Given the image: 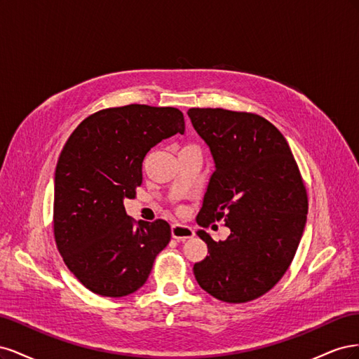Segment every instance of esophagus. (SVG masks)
I'll return each mask as SVG.
<instances>
[{"instance_id": "esophagus-1", "label": "esophagus", "mask_w": 359, "mask_h": 359, "mask_svg": "<svg viewBox=\"0 0 359 359\" xmlns=\"http://www.w3.org/2000/svg\"><path fill=\"white\" fill-rule=\"evenodd\" d=\"M194 231L191 229L190 226H184V224H172V236L173 240L177 241H186L193 238Z\"/></svg>"}]
</instances>
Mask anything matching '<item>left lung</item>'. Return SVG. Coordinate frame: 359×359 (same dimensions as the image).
Segmentation results:
<instances>
[{"mask_svg":"<svg viewBox=\"0 0 359 359\" xmlns=\"http://www.w3.org/2000/svg\"><path fill=\"white\" fill-rule=\"evenodd\" d=\"M194 130L210 147L215 170L196 222H224L231 235H198L208 256L194 264L199 286L229 304L253 301L273 289L295 257L307 222L309 198L285 136L252 112L191 107Z\"/></svg>","mask_w":359,"mask_h":359,"instance_id":"obj_1","label":"left lung"}]
</instances>
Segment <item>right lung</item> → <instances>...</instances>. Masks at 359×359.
Masks as SVG:
<instances>
[{
  "label": "right lung",
  "instance_id": "1",
  "mask_svg": "<svg viewBox=\"0 0 359 359\" xmlns=\"http://www.w3.org/2000/svg\"><path fill=\"white\" fill-rule=\"evenodd\" d=\"M184 128L177 107L127 104L86 116L64 145L53 236L64 264L93 293L119 298L136 292L169 244V223H136L124 199L136 198L148 151Z\"/></svg>",
  "mask_w": 359,
  "mask_h": 359
}]
</instances>
